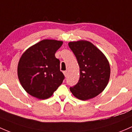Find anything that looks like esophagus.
Segmentation results:
<instances>
[{"instance_id":"1","label":"esophagus","mask_w":132,"mask_h":132,"mask_svg":"<svg viewBox=\"0 0 132 132\" xmlns=\"http://www.w3.org/2000/svg\"><path fill=\"white\" fill-rule=\"evenodd\" d=\"M64 75V77H66L68 76V71H63Z\"/></svg>"}]
</instances>
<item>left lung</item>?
I'll list each match as a JSON object with an SVG mask.
<instances>
[{
	"mask_svg": "<svg viewBox=\"0 0 132 132\" xmlns=\"http://www.w3.org/2000/svg\"><path fill=\"white\" fill-rule=\"evenodd\" d=\"M68 45L78 61L80 76L70 91L81 101L92 99L101 94L109 82L111 69L105 55L90 42H70Z\"/></svg>",
	"mask_w": 132,
	"mask_h": 132,
	"instance_id": "1",
	"label": "left lung"
}]
</instances>
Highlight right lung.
Returning <instances> with one entry per match:
<instances>
[{"label":"right lung","instance_id":"right-lung-1","mask_svg":"<svg viewBox=\"0 0 132 132\" xmlns=\"http://www.w3.org/2000/svg\"><path fill=\"white\" fill-rule=\"evenodd\" d=\"M62 43L56 40H42L26 49L19 59V80L31 96L47 99L62 84L64 76L60 71V61L55 53Z\"/></svg>","mask_w":132,"mask_h":132}]
</instances>
